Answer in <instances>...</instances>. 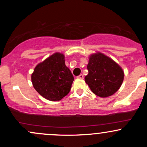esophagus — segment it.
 Returning a JSON list of instances; mask_svg holds the SVG:
<instances>
[{"label":"esophagus","mask_w":147,"mask_h":147,"mask_svg":"<svg viewBox=\"0 0 147 147\" xmlns=\"http://www.w3.org/2000/svg\"><path fill=\"white\" fill-rule=\"evenodd\" d=\"M78 78H80V79H84V75H83L82 74H80L79 76H78Z\"/></svg>","instance_id":"1"}]
</instances>
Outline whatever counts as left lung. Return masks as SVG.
<instances>
[{"label": "left lung", "mask_w": 147, "mask_h": 147, "mask_svg": "<svg viewBox=\"0 0 147 147\" xmlns=\"http://www.w3.org/2000/svg\"><path fill=\"white\" fill-rule=\"evenodd\" d=\"M87 69L88 75L84 78V81L92 92L99 97L112 95L122 84V69L112 59L102 53L90 56Z\"/></svg>", "instance_id": "1"}]
</instances>
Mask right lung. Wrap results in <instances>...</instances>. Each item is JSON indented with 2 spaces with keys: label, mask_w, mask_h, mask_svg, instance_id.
I'll return each instance as SVG.
<instances>
[{
  "label": "right lung",
  "mask_w": 147,
  "mask_h": 147,
  "mask_svg": "<svg viewBox=\"0 0 147 147\" xmlns=\"http://www.w3.org/2000/svg\"><path fill=\"white\" fill-rule=\"evenodd\" d=\"M31 79L41 96L50 101H59L69 92L74 77L65 64V56L57 53L35 67Z\"/></svg>",
  "instance_id": "add662e5"
}]
</instances>
